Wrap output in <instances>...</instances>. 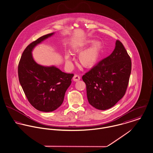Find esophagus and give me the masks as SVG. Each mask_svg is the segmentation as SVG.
<instances>
[{
  "mask_svg": "<svg viewBox=\"0 0 153 153\" xmlns=\"http://www.w3.org/2000/svg\"><path fill=\"white\" fill-rule=\"evenodd\" d=\"M80 79H81L80 76H79V75H75L74 76V77H73V81H78L80 80Z\"/></svg>",
  "mask_w": 153,
  "mask_h": 153,
  "instance_id": "34e87169",
  "label": "esophagus"
}]
</instances>
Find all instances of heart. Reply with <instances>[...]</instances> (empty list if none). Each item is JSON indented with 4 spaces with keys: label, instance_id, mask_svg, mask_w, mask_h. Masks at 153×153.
I'll list each match as a JSON object with an SVG mask.
<instances>
[{
    "label": "heart",
    "instance_id": "heart-1",
    "mask_svg": "<svg viewBox=\"0 0 153 153\" xmlns=\"http://www.w3.org/2000/svg\"><path fill=\"white\" fill-rule=\"evenodd\" d=\"M90 45H91L90 47L85 50H84ZM102 48V42L99 41L94 42L93 39L86 40L81 43L74 44L72 46L74 51L78 53L81 52L78 55V61L82 67L86 69H91L96 65L100 57ZM64 59L67 66L71 68L72 59L69 52H67L65 54Z\"/></svg>",
    "mask_w": 153,
    "mask_h": 153
}]
</instances>
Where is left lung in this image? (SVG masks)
Returning <instances> with one entry per match:
<instances>
[{
  "label": "left lung",
  "instance_id": "obj_1",
  "mask_svg": "<svg viewBox=\"0 0 153 153\" xmlns=\"http://www.w3.org/2000/svg\"><path fill=\"white\" fill-rule=\"evenodd\" d=\"M131 67L129 56L117 40L112 53L82 76L89 104L100 110L113 107L125 95Z\"/></svg>",
  "mask_w": 153,
  "mask_h": 153
}]
</instances>
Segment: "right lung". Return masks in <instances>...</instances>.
Instances as JSON below:
<instances>
[{"label":"right lung","mask_w":153,"mask_h":153,"mask_svg":"<svg viewBox=\"0 0 153 153\" xmlns=\"http://www.w3.org/2000/svg\"><path fill=\"white\" fill-rule=\"evenodd\" d=\"M54 34L45 35L30 43L23 51L18 67L19 81L27 99L43 112H51L61 105L74 76L54 65H40L33 58L35 47Z\"/></svg>","instance_id":"obj_1"}]
</instances>
